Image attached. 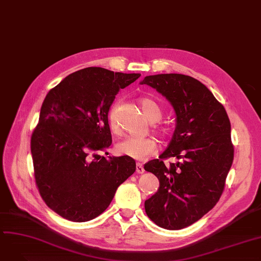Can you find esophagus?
<instances>
[{
	"label": "esophagus",
	"instance_id": "obj_1",
	"mask_svg": "<svg viewBox=\"0 0 261 261\" xmlns=\"http://www.w3.org/2000/svg\"><path fill=\"white\" fill-rule=\"evenodd\" d=\"M136 172L138 173V174H142V173H144V168L142 166V164H137L136 165Z\"/></svg>",
	"mask_w": 261,
	"mask_h": 261
}]
</instances>
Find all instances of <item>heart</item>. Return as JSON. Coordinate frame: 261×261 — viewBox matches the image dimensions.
Segmentation results:
<instances>
[{"mask_svg":"<svg viewBox=\"0 0 261 261\" xmlns=\"http://www.w3.org/2000/svg\"><path fill=\"white\" fill-rule=\"evenodd\" d=\"M140 105L143 113L150 121L157 122L163 117V109L152 98L142 97L140 100ZM116 110L117 104L111 106L108 113L109 127L114 132L118 129ZM168 130L169 129L164 126L158 127V132L161 135H167ZM116 151L120 155L127 156L136 160H145L157 152V142L153 137H134V136H127V137L117 143Z\"/></svg>","mask_w":261,"mask_h":261,"instance_id":"obj_1","label":"heart"}]
</instances>
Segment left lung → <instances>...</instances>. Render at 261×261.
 Returning a JSON list of instances; mask_svg holds the SVG:
<instances>
[{
  "label": "left lung",
  "instance_id": "left-lung-1",
  "mask_svg": "<svg viewBox=\"0 0 261 261\" xmlns=\"http://www.w3.org/2000/svg\"><path fill=\"white\" fill-rule=\"evenodd\" d=\"M167 97L176 114V128L167 150L144 165L159 179V189L144 202L158 226L176 230L200 220L219 202L233 160L226 110L205 85L184 74L145 76ZM181 161L166 166L163 160Z\"/></svg>",
  "mask_w": 261,
  "mask_h": 261
}]
</instances>
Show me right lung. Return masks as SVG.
Segmentation results:
<instances>
[{
    "label": "right lung",
    "instance_id": "right-lung-1",
    "mask_svg": "<svg viewBox=\"0 0 261 261\" xmlns=\"http://www.w3.org/2000/svg\"><path fill=\"white\" fill-rule=\"evenodd\" d=\"M140 77L100 67L74 72L48 91L31 138L37 188L47 207L72 222L104 213L136 170L127 156H100L111 145L108 111L120 89Z\"/></svg>",
    "mask_w": 261,
    "mask_h": 261
}]
</instances>
